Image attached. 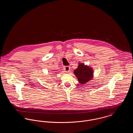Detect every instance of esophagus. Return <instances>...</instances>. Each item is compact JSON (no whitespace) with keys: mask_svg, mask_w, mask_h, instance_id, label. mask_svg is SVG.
I'll use <instances>...</instances> for the list:
<instances>
[{"mask_svg":"<svg viewBox=\"0 0 133 133\" xmlns=\"http://www.w3.org/2000/svg\"><path fill=\"white\" fill-rule=\"evenodd\" d=\"M64 70H65L66 72H69L70 70V66H65V67H64Z\"/></svg>","mask_w":133,"mask_h":133,"instance_id":"obj_1","label":"esophagus"}]
</instances>
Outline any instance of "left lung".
Returning a JSON list of instances; mask_svg holds the SVG:
<instances>
[{
	"label": "left lung",
	"mask_w": 133,
	"mask_h": 133,
	"mask_svg": "<svg viewBox=\"0 0 133 133\" xmlns=\"http://www.w3.org/2000/svg\"><path fill=\"white\" fill-rule=\"evenodd\" d=\"M78 64L77 68L74 70L73 73L79 82L81 84H86L93 79L94 71L93 68L83 63L79 62Z\"/></svg>",
	"instance_id": "obj_1"
}]
</instances>
